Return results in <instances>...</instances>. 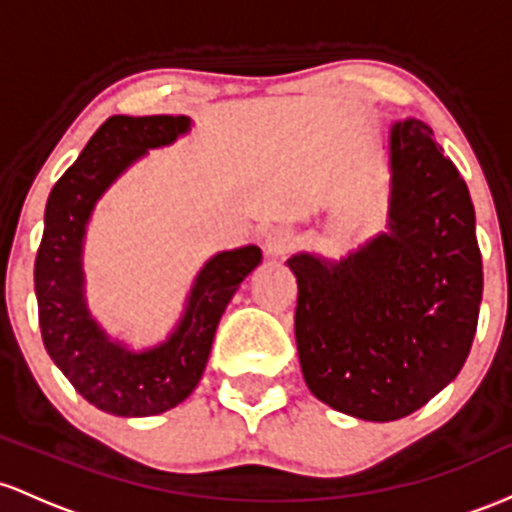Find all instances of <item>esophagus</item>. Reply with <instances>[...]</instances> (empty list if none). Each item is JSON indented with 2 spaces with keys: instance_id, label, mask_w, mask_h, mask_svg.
<instances>
[{
  "instance_id": "34e87169",
  "label": "esophagus",
  "mask_w": 512,
  "mask_h": 512,
  "mask_svg": "<svg viewBox=\"0 0 512 512\" xmlns=\"http://www.w3.org/2000/svg\"><path fill=\"white\" fill-rule=\"evenodd\" d=\"M263 246H266L268 256H285L295 246V232L290 227H273L266 234Z\"/></svg>"
}]
</instances>
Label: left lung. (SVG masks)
<instances>
[{"mask_svg":"<svg viewBox=\"0 0 512 512\" xmlns=\"http://www.w3.org/2000/svg\"><path fill=\"white\" fill-rule=\"evenodd\" d=\"M387 154V229L338 261H285L309 392L372 423L409 416L455 380L484 290L469 188L428 123L396 120Z\"/></svg>","mask_w":512,"mask_h":512,"instance_id":"8db88e82","label":"left lung"}]
</instances>
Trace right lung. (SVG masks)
<instances>
[{
    "label": "right lung",
    "mask_w": 512,
    "mask_h": 512,
    "mask_svg": "<svg viewBox=\"0 0 512 512\" xmlns=\"http://www.w3.org/2000/svg\"><path fill=\"white\" fill-rule=\"evenodd\" d=\"M191 125L188 116L108 118L55 183L45 205L33 273L45 350L89 404L113 416H157L191 396L229 300L263 258L256 244L210 256L195 275L176 326L154 346L135 350L91 314L84 239L96 203L149 149L174 145Z\"/></svg>",
    "instance_id": "obj_1"
}]
</instances>
